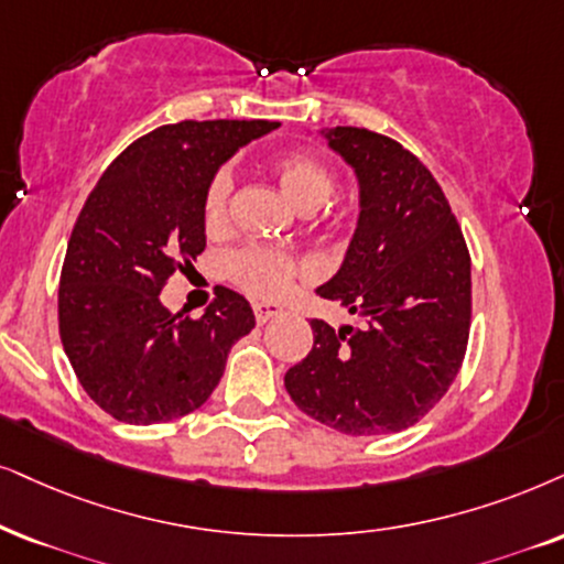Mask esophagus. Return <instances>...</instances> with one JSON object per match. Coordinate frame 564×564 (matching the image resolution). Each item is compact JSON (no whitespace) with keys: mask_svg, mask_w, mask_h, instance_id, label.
Listing matches in <instances>:
<instances>
[{"mask_svg":"<svg viewBox=\"0 0 564 564\" xmlns=\"http://www.w3.org/2000/svg\"><path fill=\"white\" fill-rule=\"evenodd\" d=\"M252 310H254V319H258V325H265L270 317L281 315L283 306L275 304V302H254Z\"/></svg>","mask_w":564,"mask_h":564,"instance_id":"34e87169","label":"esophagus"}]
</instances>
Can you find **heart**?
I'll list each match as a JSON object with an SVG mask.
<instances>
[{"label":"heart","mask_w":564,"mask_h":564,"mask_svg":"<svg viewBox=\"0 0 564 564\" xmlns=\"http://www.w3.org/2000/svg\"><path fill=\"white\" fill-rule=\"evenodd\" d=\"M278 184L299 210L310 213L323 208L335 189L333 171L310 153L278 155L273 163ZM234 192V174L229 166L210 176L203 195V218L210 231H220L229 224V205ZM229 275L241 291L252 296H281L302 275V262L289 252L270 247H245L229 258Z\"/></svg>","instance_id":"1"}]
</instances>
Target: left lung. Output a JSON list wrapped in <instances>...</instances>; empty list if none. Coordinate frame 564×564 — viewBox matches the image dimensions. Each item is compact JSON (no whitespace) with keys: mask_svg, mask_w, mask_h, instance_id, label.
Wrapping results in <instances>:
<instances>
[{"mask_svg":"<svg viewBox=\"0 0 564 564\" xmlns=\"http://www.w3.org/2000/svg\"><path fill=\"white\" fill-rule=\"evenodd\" d=\"M323 138L359 180L344 265L317 294L361 319H312L315 346L286 372L306 416L344 434L413 426L447 393L471 327V258L445 192L411 151L361 127Z\"/></svg>","mask_w":564,"mask_h":564,"instance_id":"8db88e82","label":"left lung"}]
</instances>
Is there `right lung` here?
<instances>
[{
    "label": "right lung",
    "instance_id": "obj_1",
    "mask_svg": "<svg viewBox=\"0 0 564 564\" xmlns=\"http://www.w3.org/2000/svg\"><path fill=\"white\" fill-rule=\"evenodd\" d=\"M265 119L163 124L104 171L75 220L59 278V335L83 390L117 422L187 416L220 382L252 306L218 286L203 317L169 312L161 289L205 249L210 176Z\"/></svg>",
    "mask_w": 564,
    "mask_h": 564
}]
</instances>
